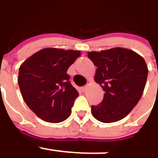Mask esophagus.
<instances>
[{
	"instance_id": "obj_1",
	"label": "esophagus",
	"mask_w": 158,
	"mask_h": 158,
	"mask_svg": "<svg viewBox=\"0 0 158 158\" xmlns=\"http://www.w3.org/2000/svg\"><path fill=\"white\" fill-rule=\"evenodd\" d=\"M87 88H88L87 86H82L81 89H82V91L83 92V93H85V92H86V90H87Z\"/></svg>"
}]
</instances>
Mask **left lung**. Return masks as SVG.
Wrapping results in <instances>:
<instances>
[{
	"label": "left lung",
	"mask_w": 158,
	"mask_h": 158,
	"mask_svg": "<svg viewBox=\"0 0 158 158\" xmlns=\"http://www.w3.org/2000/svg\"><path fill=\"white\" fill-rule=\"evenodd\" d=\"M87 54L97 67L95 82L105 91L102 102L91 106L92 115L102 123L119 121L141 98L148 76L146 61L137 52L121 47Z\"/></svg>",
	"instance_id": "obj_1"
}]
</instances>
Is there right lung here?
<instances>
[{"label": "right lung", "instance_id": "1", "mask_svg": "<svg viewBox=\"0 0 158 158\" xmlns=\"http://www.w3.org/2000/svg\"><path fill=\"white\" fill-rule=\"evenodd\" d=\"M79 50L45 48L19 67L18 83L28 107L44 121L60 123L69 118L79 93L69 82V67Z\"/></svg>", "mask_w": 158, "mask_h": 158}]
</instances>
